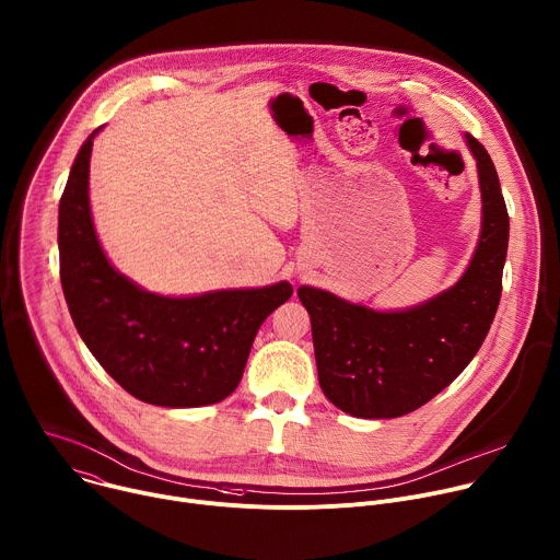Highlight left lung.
Here are the masks:
<instances>
[{"mask_svg": "<svg viewBox=\"0 0 560 560\" xmlns=\"http://www.w3.org/2000/svg\"><path fill=\"white\" fill-rule=\"evenodd\" d=\"M477 160L481 235L464 277L431 301L376 312L301 285L312 320L318 383L325 398L353 418H400L446 389L479 351L501 299L510 220L497 168L466 133Z\"/></svg>", "mask_w": 560, "mask_h": 560, "instance_id": "obj_1", "label": "left lung"}]
</instances>
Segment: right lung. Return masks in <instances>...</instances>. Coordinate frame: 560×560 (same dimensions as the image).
Returning <instances> with one entry per match:
<instances>
[{"label": "right lung", "mask_w": 560, "mask_h": 560, "mask_svg": "<svg viewBox=\"0 0 560 560\" xmlns=\"http://www.w3.org/2000/svg\"><path fill=\"white\" fill-rule=\"evenodd\" d=\"M94 129L77 153L59 205V264L70 316L88 349L133 398L155 407H207L229 398L261 323L292 296L279 281L253 290L160 296L105 257L90 211Z\"/></svg>", "instance_id": "add662e5"}]
</instances>
